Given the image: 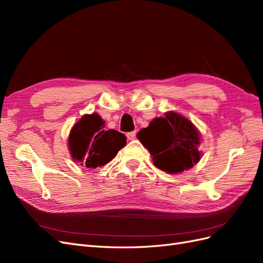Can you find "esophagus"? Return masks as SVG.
<instances>
[{
    "label": "esophagus",
    "mask_w": 263,
    "mask_h": 263,
    "mask_svg": "<svg viewBox=\"0 0 263 263\" xmlns=\"http://www.w3.org/2000/svg\"><path fill=\"white\" fill-rule=\"evenodd\" d=\"M127 138H128L129 140H134L135 138H136V132H130V133H127Z\"/></svg>",
    "instance_id": "1"
}]
</instances>
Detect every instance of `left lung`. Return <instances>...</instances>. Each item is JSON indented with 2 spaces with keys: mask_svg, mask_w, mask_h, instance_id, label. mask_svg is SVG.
Segmentation results:
<instances>
[{
  "mask_svg": "<svg viewBox=\"0 0 263 263\" xmlns=\"http://www.w3.org/2000/svg\"><path fill=\"white\" fill-rule=\"evenodd\" d=\"M137 138L153 156L154 164L166 173L193 168L202 157L200 132L190 119L173 110L153 119L138 132Z\"/></svg>",
  "mask_w": 263,
  "mask_h": 263,
  "instance_id": "1",
  "label": "left lung"
}]
</instances>
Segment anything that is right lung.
Segmentation results:
<instances>
[{
	"instance_id": "add662e5",
	"label": "right lung",
	"mask_w": 263,
	"mask_h": 263,
	"mask_svg": "<svg viewBox=\"0 0 263 263\" xmlns=\"http://www.w3.org/2000/svg\"><path fill=\"white\" fill-rule=\"evenodd\" d=\"M105 121L98 113L85 114L73 125L68 137L71 158L86 168L109 162L126 146V136L115 129H104Z\"/></svg>"
}]
</instances>
